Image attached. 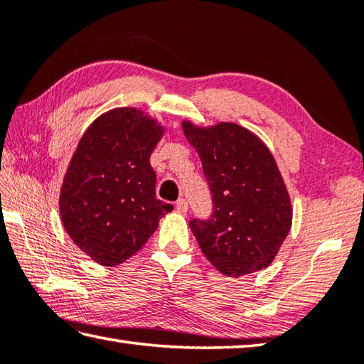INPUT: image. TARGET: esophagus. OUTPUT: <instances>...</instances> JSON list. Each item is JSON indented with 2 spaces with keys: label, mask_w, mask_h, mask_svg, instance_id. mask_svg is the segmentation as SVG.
<instances>
[{
  "label": "esophagus",
  "mask_w": 364,
  "mask_h": 364,
  "mask_svg": "<svg viewBox=\"0 0 364 364\" xmlns=\"http://www.w3.org/2000/svg\"><path fill=\"white\" fill-rule=\"evenodd\" d=\"M176 209L179 210V212H182V214H185V212L188 210V203L183 200V198H181V200H177L176 201Z\"/></svg>",
  "instance_id": "1"
}]
</instances>
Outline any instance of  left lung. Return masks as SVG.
I'll use <instances>...</instances> for the list:
<instances>
[{
  "label": "left lung",
  "instance_id": "left-lung-1",
  "mask_svg": "<svg viewBox=\"0 0 364 364\" xmlns=\"http://www.w3.org/2000/svg\"><path fill=\"white\" fill-rule=\"evenodd\" d=\"M203 163L214 212L190 222L204 257L228 277L262 271L279 253L291 228L293 209L271 150L232 122L196 127L182 122Z\"/></svg>",
  "mask_w": 364,
  "mask_h": 364
}]
</instances>
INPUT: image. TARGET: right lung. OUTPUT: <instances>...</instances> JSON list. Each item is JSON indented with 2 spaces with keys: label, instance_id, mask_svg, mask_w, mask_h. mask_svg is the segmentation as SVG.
Listing matches in <instances>:
<instances>
[{
  "label": "right lung",
  "instance_id": "1",
  "mask_svg": "<svg viewBox=\"0 0 364 364\" xmlns=\"http://www.w3.org/2000/svg\"><path fill=\"white\" fill-rule=\"evenodd\" d=\"M164 128L146 112L117 107L82 136L60 190L61 222L73 242L102 266L142 249L173 205L156 200L150 155Z\"/></svg>",
  "mask_w": 364,
  "mask_h": 364
}]
</instances>
